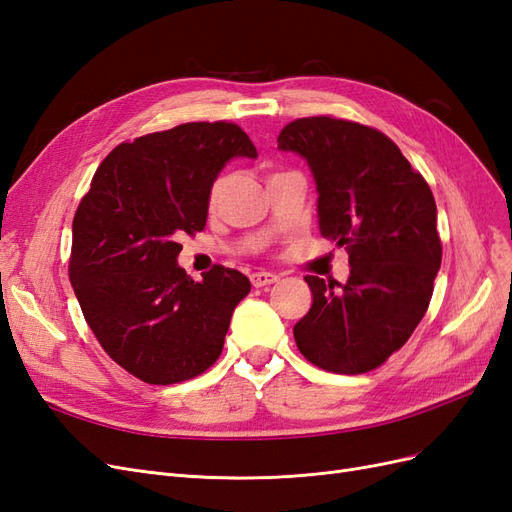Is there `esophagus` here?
Here are the masks:
<instances>
[{
	"mask_svg": "<svg viewBox=\"0 0 512 512\" xmlns=\"http://www.w3.org/2000/svg\"><path fill=\"white\" fill-rule=\"evenodd\" d=\"M280 277H277L275 273H269V271H256L250 275V282L254 288H262V286H269V284H275Z\"/></svg>",
	"mask_w": 512,
	"mask_h": 512,
	"instance_id": "1",
	"label": "esophagus"
}]
</instances>
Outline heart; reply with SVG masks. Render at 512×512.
Listing matches in <instances>:
<instances>
[{"label": "heart", "instance_id": "1", "mask_svg": "<svg viewBox=\"0 0 512 512\" xmlns=\"http://www.w3.org/2000/svg\"><path fill=\"white\" fill-rule=\"evenodd\" d=\"M218 190H220V183H215L211 188V200H215V196H218Z\"/></svg>", "mask_w": 512, "mask_h": 512}]
</instances>
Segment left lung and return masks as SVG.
<instances>
[{
	"label": "left lung",
	"instance_id": "1",
	"mask_svg": "<svg viewBox=\"0 0 512 512\" xmlns=\"http://www.w3.org/2000/svg\"><path fill=\"white\" fill-rule=\"evenodd\" d=\"M277 147L307 160L320 235L350 256L346 284L305 277L314 301L294 324V342L322 369L365 374L404 346L427 312L442 262L436 200L389 136L356 121L297 119Z\"/></svg>",
	"mask_w": 512,
	"mask_h": 512
}]
</instances>
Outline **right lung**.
Returning a JSON list of instances; mask_svg holds the SVG:
<instances>
[{"label": "right lung", "mask_w": 512, "mask_h": 512, "mask_svg": "<svg viewBox=\"0 0 512 512\" xmlns=\"http://www.w3.org/2000/svg\"><path fill=\"white\" fill-rule=\"evenodd\" d=\"M256 156L235 123H181L121 143L91 179L72 222L70 282L104 352L138 380H190L222 354L250 280L215 265L194 282L177 265L179 237L205 228L226 162Z\"/></svg>", "instance_id": "1"}]
</instances>
